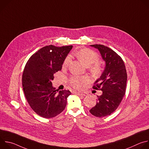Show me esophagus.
<instances>
[{
  "instance_id": "34e87169",
  "label": "esophagus",
  "mask_w": 149,
  "mask_h": 149,
  "mask_svg": "<svg viewBox=\"0 0 149 149\" xmlns=\"http://www.w3.org/2000/svg\"><path fill=\"white\" fill-rule=\"evenodd\" d=\"M74 93L77 95H81V96H86L87 95V93H78V92H75Z\"/></svg>"
}]
</instances>
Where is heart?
Here are the masks:
<instances>
[{"label": "heart", "instance_id": "b5f03b06", "mask_svg": "<svg viewBox=\"0 0 149 149\" xmlns=\"http://www.w3.org/2000/svg\"><path fill=\"white\" fill-rule=\"evenodd\" d=\"M75 55L77 58L87 67H90V71L94 76H99L102 72V67L100 63L98 62V55L94 51L90 49H82L76 52ZM71 58L70 56H67L63 62L62 67L67 68L71 62ZM88 79L86 77H73L70 79V84L71 86L76 89H81L83 86L87 84Z\"/></svg>", "mask_w": 149, "mask_h": 149}]
</instances>
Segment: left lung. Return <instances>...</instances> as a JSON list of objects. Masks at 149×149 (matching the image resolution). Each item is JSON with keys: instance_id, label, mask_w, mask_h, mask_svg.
Masks as SVG:
<instances>
[{"instance_id": "8db88e82", "label": "left lung", "mask_w": 149, "mask_h": 149, "mask_svg": "<svg viewBox=\"0 0 149 149\" xmlns=\"http://www.w3.org/2000/svg\"><path fill=\"white\" fill-rule=\"evenodd\" d=\"M98 49L105 67L101 77L95 82L93 89L102 91L97 96L96 105L90 112L97 117L112 114L120 104L125 93L127 72L124 61L113 50L102 45H91Z\"/></svg>"}]
</instances>
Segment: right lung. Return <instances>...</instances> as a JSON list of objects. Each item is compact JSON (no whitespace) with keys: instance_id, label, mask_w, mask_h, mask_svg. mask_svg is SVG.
Returning <instances> with one entry per match:
<instances>
[{"instance_id":"obj_1","label":"right lung","mask_w":149,"mask_h":149,"mask_svg":"<svg viewBox=\"0 0 149 149\" xmlns=\"http://www.w3.org/2000/svg\"><path fill=\"white\" fill-rule=\"evenodd\" d=\"M72 46L49 45L33 54L25 67L22 87L28 102L39 116L50 118L65 109L69 90L59 91L53 87L54 74L62 69L63 62Z\"/></svg>"}]
</instances>
